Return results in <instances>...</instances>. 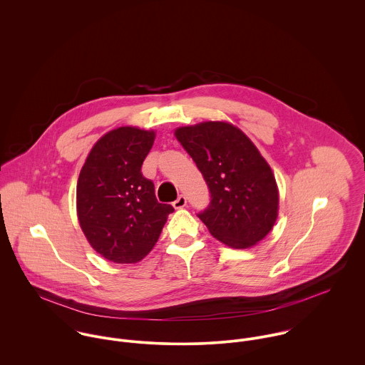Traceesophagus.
<instances>
[{
    "mask_svg": "<svg viewBox=\"0 0 365 365\" xmlns=\"http://www.w3.org/2000/svg\"><path fill=\"white\" fill-rule=\"evenodd\" d=\"M187 205V198L184 195H180L174 202H173V207L175 209H182Z\"/></svg>",
    "mask_w": 365,
    "mask_h": 365,
    "instance_id": "obj_1",
    "label": "esophagus"
}]
</instances>
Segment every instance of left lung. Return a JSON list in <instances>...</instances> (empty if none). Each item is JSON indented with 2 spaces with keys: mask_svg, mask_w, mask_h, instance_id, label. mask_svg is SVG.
I'll list each match as a JSON object with an SVG mask.
<instances>
[{
  "mask_svg": "<svg viewBox=\"0 0 365 365\" xmlns=\"http://www.w3.org/2000/svg\"><path fill=\"white\" fill-rule=\"evenodd\" d=\"M175 138L202 173L210 194L198 213L210 235L232 249H249L272 229L278 188L253 142L227 122L175 129Z\"/></svg>",
  "mask_w": 365,
  "mask_h": 365,
  "instance_id": "obj_1",
  "label": "left lung"
}]
</instances>
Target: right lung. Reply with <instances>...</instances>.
<instances>
[{"mask_svg": "<svg viewBox=\"0 0 365 365\" xmlns=\"http://www.w3.org/2000/svg\"><path fill=\"white\" fill-rule=\"evenodd\" d=\"M153 130L122 126L91 149L77 182V215L93 249L106 260L132 264L155 247L168 213L155 184L142 174Z\"/></svg>", "mask_w": 365, "mask_h": 365, "instance_id": "add662e5", "label": "right lung"}]
</instances>
